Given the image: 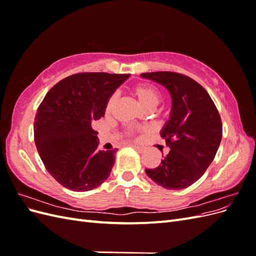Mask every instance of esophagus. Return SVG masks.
Listing matches in <instances>:
<instances>
[{
  "instance_id": "34e87169",
  "label": "esophagus",
  "mask_w": 256,
  "mask_h": 256,
  "mask_svg": "<svg viewBox=\"0 0 256 256\" xmlns=\"http://www.w3.org/2000/svg\"><path fill=\"white\" fill-rule=\"evenodd\" d=\"M134 150L138 152V154H143L145 152V147L143 146H134Z\"/></svg>"
}]
</instances>
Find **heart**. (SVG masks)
Here are the masks:
<instances>
[{
	"label": "heart",
	"instance_id": "obj_1",
	"mask_svg": "<svg viewBox=\"0 0 256 256\" xmlns=\"http://www.w3.org/2000/svg\"><path fill=\"white\" fill-rule=\"evenodd\" d=\"M131 94H132L136 99L138 102L141 104L142 106H144L145 109H152V108L156 106L159 102H160V94L159 92L154 88L152 85L150 84H145V83H141V84H136L134 86H132L130 88ZM116 95L113 94L109 100H108L106 106V113L109 114L113 106L116 102Z\"/></svg>",
	"mask_w": 256,
	"mask_h": 256
}]
</instances>
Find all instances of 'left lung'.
<instances>
[{
  "instance_id": "1",
  "label": "left lung",
  "mask_w": 256,
  "mask_h": 256,
  "mask_svg": "<svg viewBox=\"0 0 256 256\" xmlns=\"http://www.w3.org/2000/svg\"><path fill=\"white\" fill-rule=\"evenodd\" d=\"M141 76L161 84L172 98L170 118L160 131L171 150L158 168L145 172L166 189H184L202 177L219 148V112L206 90L187 76L157 72Z\"/></svg>"
}]
</instances>
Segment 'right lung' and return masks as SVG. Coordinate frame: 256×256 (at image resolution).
<instances>
[{
    "label": "right lung",
    "mask_w": 256,
    "mask_h": 256,
    "mask_svg": "<svg viewBox=\"0 0 256 256\" xmlns=\"http://www.w3.org/2000/svg\"><path fill=\"white\" fill-rule=\"evenodd\" d=\"M130 74L82 72L69 76L47 92L34 120V140L49 174L76 192L99 187L118 150H97L92 122L104 116L108 100Z\"/></svg>",
    "instance_id": "obj_1"
}]
</instances>
